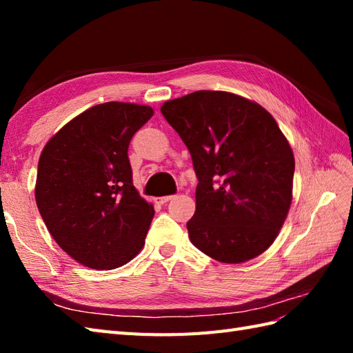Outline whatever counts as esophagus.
<instances>
[{
  "label": "esophagus",
  "mask_w": 353,
  "mask_h": 353,
  "mask_svg": "<svg viewBox=\"0 0 353 353\" xmlns=\"http://www.w3.org/2000/svg\"><path fill=\"white\" fill-rule=\"evenodd\" d=\"M171 199H174V196H165V197H159V199H156V201H157V203L163 205V203H167V201H170Z\"/></svg>",
  "instance_id": "34e87169"
}]
</instances>
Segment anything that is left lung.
<instances>
[{"label": "left lung", "instance_id": "8db88e82", "mask_svg": "<svg viewBox=\"0 0 353 353\" xmlns=\"http://www.w3.org/2000/svg\"><path fill=\"white\" fill-rule=\"evenodd\" d=\"M197 176L191 243L228 264L273 244L292 197L294 156L268 112L243 97L197 91L162 104Z\"/></svg>", "mask_w": 353, "mask_h": 353}]
</instances>
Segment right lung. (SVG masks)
<instances>
[{
  "label": "right lung",
  "instance_id": "right-lung-1",
  "mask_svg": "<svg viewBox=\"0 0 353 353\" xmlns=\"http://www.w3.org/2000/svg\"><path fill=\"white\" fill-rule=\"evenodd\" d=\"M153 109L109 101L63 125L37 163L36 205L56 243L80 264L112 270L133 259L154 215L133 186L129 144Z\"/></svg>",
  "mask_w": 353,
  "mask_h": 353
}]
</instances>
